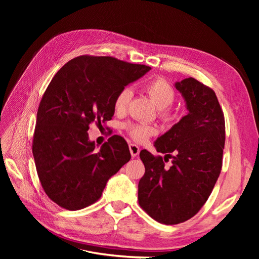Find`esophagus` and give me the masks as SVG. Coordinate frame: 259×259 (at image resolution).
Listing matches in <instances>:
<instances>
[{
    "instance_id": "1",
    "label": "esophagus",
    "mask_w": 259,
    "mask_h": 259,
    "mask_svg": "<svg viewBox=\"0 0 259 259\" xmlns=\"http://www.w3.org/2000/svg\"><path fill=\"white\" fill-rule=\"evenodd\" d=\"M130 151L133 158H136V156L139 154V147L135 144H130Z\"/></svg>"
}]
</instances>
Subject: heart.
I'll list each match as a JSON object with an SVG mask.
<instances>
[{"label":"heart","mask_w":259,"mask_h":259,"mask_svg":"<svg viewBox=\"0 0 259 259\" xmlns=\"http://www.w3.org/2000/svg\"><path fill=\"white\" fill-rule=\"evenodd\" d=\"M146 93L152 99L153 103L159 107V115L163 121L169 122L174 119V112L169 106L174 103L176 93L171 85L164 80L163 77H155L145 85ZM132 97V91L130 88H124L116 94L113 100L114 110L117 113H123L127 109V105ZM130 137L136 143H145L156 134V128L152 125L145 123H130L125 125Z\"/></svg>","instance_id":"obj_1"}]
</instances>
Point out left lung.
I'll return each mask as SVG.
<instances>
[{"label":"left lung","mask_w":259,"mask_h":259,"mask_svg":"<svg viewBox=\"0 0 259 259\" xmlns=\"http://www.w3.org/2000/svg\"><path fill=\"white\" fill-rule=\"evenodd\" d=\"M188 114L155 140L153 155L140 151L145 175L138 184V203L154 221L176 225L205 204L221 174L225 148V116L215 92L193 77L175 84ZM172 159L170 167L165 162Z\"/></svg>","instance_id":"8db88e82"}]
</instances>
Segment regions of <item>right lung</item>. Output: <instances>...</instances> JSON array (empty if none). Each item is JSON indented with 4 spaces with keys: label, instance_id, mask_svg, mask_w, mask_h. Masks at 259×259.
Wrapping results in <instances>:
<instances>
[{
    "label": "right lung",
    "instance_id": "right-lung-1",
    "mask_svg": "<svg viewBox=\"0 0 259 259\" xmlns=\"http://www.w3.org/2000/svg\"><path fill=\"white\" fill-rule=\"evenodd\" d=\"M151 68L110 56L68 61L54 75L37 109L32 152L48 197L69 210L95 203L108 179L131 160L127 143L112 136L99 150L90 125L111 120L117 93Z\"/></svg>",
    "mask_w": 259,
    "mask_h": 259
}]
</instances>
